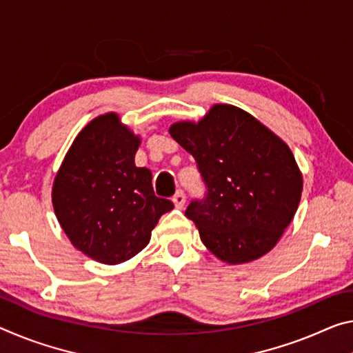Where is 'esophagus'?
<instances>
[{
	"label": "esophagus",
	"mask_w": 353,
	"mask_h": 353,
	"mask_svg": "<svg viewBox=\"0 0 353 353\" xmlns=\"http://www.w3.org/2000/svg\"><path fill=\"white\" fill-rule=\"evenodd\" d=\"M172 203H174L177 209H183V205H185V194H183L182 190H179L174 196H172Z\"/></svg>",
	"instance_id": "esophagus-1"
}]
</instances>
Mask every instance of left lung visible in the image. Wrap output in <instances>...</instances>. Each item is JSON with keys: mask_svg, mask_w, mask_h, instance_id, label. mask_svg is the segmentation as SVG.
<instances>
[{"mask_svg": "<svg viewBox=\"0 0 353 353\" xmlns=\"http://www.w3.org/2000/svg\"><path fill=\"white\" fill-rule=\"evenodd\" d=\"M170 135L196 160L207 187L185 216L207 250L226 264L267 254L299 209L303 176L292 150L239 106L215 103L198 122L179 121Z\"/></svg>", "mask_w": 353, "mask_h": 353, "instance_id": "obj_1", "label": "left lung"}]
</instances>
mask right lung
Instances as JSON below:
<instances>
[{
	"mask_svg": "<svg viewBox=\"0 0 353 353\" xmlns=\"http://www.w3.org/2000/svg\"><path fill=\"white\" fill-rule=\"evenodd\" d=\"M141 138L105 113L78 133L54 176V215L83 254L116 265L148 247L160 216L172 210L157 198L152 174L135 165Z\"/></svg>",
	"mask_w": 353,
	"mask_h": 353,
	"instance_id": "add662e5",
	"label": "right lung"
}]
</instances>
